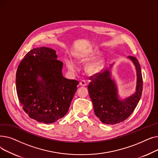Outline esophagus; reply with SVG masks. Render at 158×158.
Wrapping results in <instances>:
<instances>
[{
	"instance_id": "obj_1",
	"label": "esophagus",
	"mask_w": 158,
	"mask_h": 158,
	"mask_svg": "<svg viewBox=\"0 0 158 158\" xmlns=\"http://www.w3.org/2000/svg\"><path fill=\"white\" fill-rule=\"evenodd\" d=\"M79 85H80L81 86H86L87 85V83H86V81H85V80H82V81H81L80 82H79Z\"/></svg>"
}]
</instances>
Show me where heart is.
<instances>
[{
  "label": "heart",
  "mask_w": 158,
  "mask_h": 158,
  "mask_svg": "<svg viewBox=\"0 0 158 158\" xmlns=\"http://www.w3.org/2000/svg\"><path fill=\"white\" fill-rule=\"evenodd\" d=\"M98 54L99 52L97 50H93V51H90L75 54L74 57L79 63H86L94 59ZM65 63L70 71L75 72L76 70V66L71 60L66 59L65 60ZM103 64L104 60L102 58H98V59L89 63L86 66V70L89 74H97L102 70Z\"/></svg>",
  "instance_id": "b5f03b06"
}]
</instances>
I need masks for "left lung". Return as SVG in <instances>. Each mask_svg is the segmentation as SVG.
Returning <instances> with one entry per match:
<instances>
[{
  "instance_id": "obj_1",
  "label": "left lung",
  "mask_w": 158,
  "mask_h": 158,
  "mask_svg": "<svg viewBox=\"0 0 158 158\" xmlns=\"http://www.w3.org/2000/svg\"><path fill=\"white\" fill-rule=\"evenodd\" d=\"M133 62L137 76L136 92L120 100L117 85L111 79L110 69L90 76L88 92L94 105L95 114L104 123L113 125L126 120L134 111L142 96L143 79L140 64L136 57L128 56Z\"/></svg>"
}]
</instances>
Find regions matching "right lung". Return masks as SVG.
<instances>
[{
  "label": "right lung",
  "mask_w": 158,
  "mask_h": 158,
  "mask_svg": "<svg viewBox=\"0 0 158 158\" xmlns=\"http://www.w3.org/2000/svg\"><path fill=\"white\" fill-rule=\"evenodd\" d=\"M54 50L32 49L20 63L16 88L23 110L31 118L52 123L67 113L79 81L63 76V63Z\"/></svg>",
  "instance_id": "obj_1"
}]
</instances>
